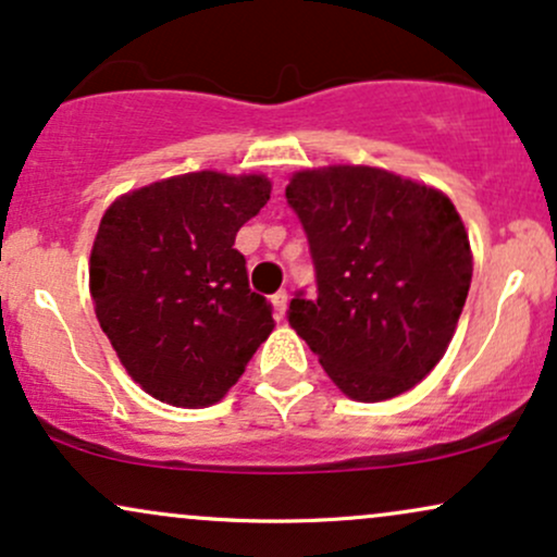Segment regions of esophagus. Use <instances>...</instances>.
Returning <instances> with one entry per match:
<instances>
[{"instance_id":"esophagus-1","label":"esophagus","mask_w":557,"mask_h":557,"mask_svg":"<svg viewBox=\"0 0 557 557\" xmlns=\"http://www.w3.org/2000/svg\"><path fill=\"white\" fill-rule=\"evenodd\" d=\"M272 306H274V314H277V319H283L285 317V309H287V290L274 293Z\"/></svg>"}]
</instances>
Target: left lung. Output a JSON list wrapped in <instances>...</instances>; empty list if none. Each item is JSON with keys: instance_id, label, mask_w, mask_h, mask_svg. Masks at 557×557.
<instances>
[{"instance_id": "1", "label": "left lung", "mask_w": 557, "mask_h": 557, "mask_svg": "<svg viewBox=\"0 0 557 557\" xmlns=\"http://www.w3.org/2000/svg\"><path fill=\"white\" fill-rule=\"evenodd\" d=\"M285 198L317 272V298L290 300V327L348 398L411 389L445 356L474 272L453 201L354 164L296 172Z\"/></svg>"}]
</instances>
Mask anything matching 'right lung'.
Returning <instances> with one entry per match:
<instances>
[{
	"instance_id": "add662e5",
	"label": "right lung",
	"mask_w": 557,
	"mask_h": 557,
	"mask_svg": "<svg viewBox=\"0 0 557 557\" xmlns=\"http://www.w3.org/2000/svg\"><path fill=\"white\" fill-rule=\"evenodd\" d=\"M270 190L264 175L188 172L120 196L101 216L88 270L96 319L151 398L222 400L274 330L233 248Z\"/></svg>"
}]
</instances>
